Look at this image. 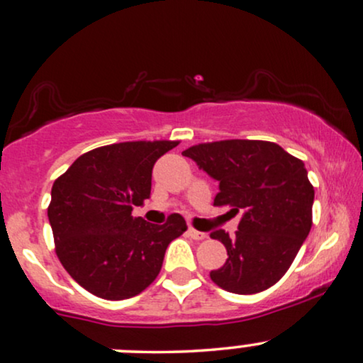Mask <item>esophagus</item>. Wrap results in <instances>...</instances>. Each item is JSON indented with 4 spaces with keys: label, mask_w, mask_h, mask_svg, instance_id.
I'll list each match as a JSON object with an SVG mask.
<instances>
[{
    "label": "esophagus",
    "mask_w": 363,
    "mask_h": 363,
    "mask_svg": "<svg viewBox=\"0 0 363 363\" xmlns=\"http://www.w3.org/2000/svg\"><path fill=\"white\" fill-rule=\"evenodd\" d=\"M187 233H189V237L193 238V240H204V238H208V235L204 233V231H198V230H194V228H189L187 230Z\"/></svg>",
    "instance_id": "34e87169"
}]
</instances>
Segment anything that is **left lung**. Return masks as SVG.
I'll return each instance as SVG.
<instances>
[{
    "mask_svg": "<svg viewBox=\"0 0 363 363\" xmlns=\"http://www.w3.org/2000/svg\"><path fill=\"white\" fill-rule=\"evenodd\" d=\"M220 182L215 206L242 215L238 231H211L226 247L209 277L221 289L255 294L274 286L298 255L313 225L314 189L303 160L264 140H220L182 152Z\"/></svg>",
    "mask_w": 363,
    "mask_h": 363,
    "instance_id": "obj_1",
    "label": "left lung"
}]
</instances>
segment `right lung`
Here are the masks:
<instances>
[{
	"label": "right lung",
	"mask_w": 363,
	"mask_h": 363,
	"mask_svg": "<svg viewBox=\"0 0 363 363\" xmlns=\"http://www.w3.org/2000/svg\"><path fill=\"white\" fill-rule=\"evenodd\" d=\"M179 142H123L86 152L52 186L47 209L60 264L87 292L133 298L162 269L169 243L187 230L177 213L164 225L132 216L150 198L152 169Z\"/></svg>",
	"instance_id": "obj_1"
}]
</instances>
